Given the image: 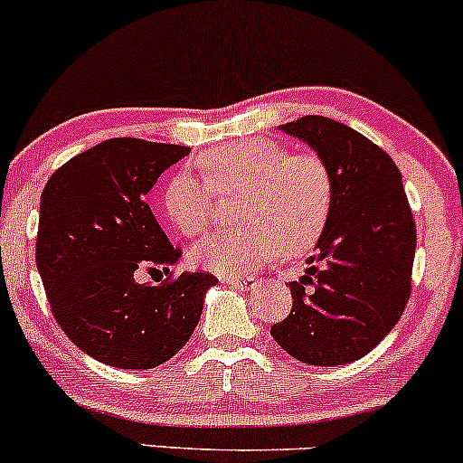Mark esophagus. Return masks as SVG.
Returning a JSON list of instances; mask_svg holds the SVG:
<instances>
[{
  "mask_svg": "<svg viewBox=\"0 0 463 463\" xmlns=\"http://www.w3.org/2000/svg\"><path fill=\"white\" fill-rule=\"evenodd\" d=\"M222 283L226 285H232V287H239V289H250V287L254 285V279L252 276H228V279L222 280Z\"/></svg>",
  "mask_w": 463,
  "mask_h": 463,
  "instance_id": "obj_1",
  "label": "esophagus"
}]
</instances>
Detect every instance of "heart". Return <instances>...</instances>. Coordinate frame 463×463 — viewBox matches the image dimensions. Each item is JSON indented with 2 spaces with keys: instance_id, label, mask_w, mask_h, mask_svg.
Instances as JSON below:
<instances>
[{
  "instance_id": "1",
  "label": "heart",
  "mask_w": 463,
  "mask_h": 463,
  "mask_svg": "<svg viewBox=\"0 0 463 463\" xmlns=\"http://www.w3.org/2000/svg\"><path fill=\"white\" fill-rule=\"evenodd\" d=\"M204 180L178 172L163 189V211L184 237L213 224L217 195L235 194L231 231L202 239L191 250L200 268L239 276L279 248L298 257L317 243L333 206V176L313 152H285L265 139L226 143L198 158Z\"/></svg>"
}]
</instances>
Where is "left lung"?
Wrapping results in <instances>:
<instances>
[{
	"label": "left lung",
	"mask_w": 463,
	"mask_h": 463,
	"mask_svg": "<svg viewBox=\"0 0 463 463\" xmlns=\"http://www.w3.org/2000/svg\"><path fill=\"white\" fill-rule=\"evenodd\" d=\"M305 141L333 176L328 224L300 280L291 313L272 337L309 365H344L385 337L411 294L416 224L390 154L357 130L320 115L279 126Z\"/></svg>",
	"instance_id": "obj_1"
}]
</instances>
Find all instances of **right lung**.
Instances as JSON below:
<instances>
[{"mask_svg":"<svg viewBox=\"0 0 463 463\" xmlns=\"http://www.w3.org/2000/svg\"><path fill=\"white\" fill-rule=\"evenodd\" d=\"M184 146L109 139L69 158L41 194L36 269L52 313L89 357L121 370H150L178 353L200 322L204 272L172 279L180 248L158 226L147 191ZM164 269L161 286L141 271Z\"/></svg>","mask_w":463,"mask_h":463,"instance_id":"right-lung-1","label":"right lung"}]
</instances>
